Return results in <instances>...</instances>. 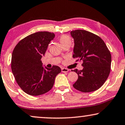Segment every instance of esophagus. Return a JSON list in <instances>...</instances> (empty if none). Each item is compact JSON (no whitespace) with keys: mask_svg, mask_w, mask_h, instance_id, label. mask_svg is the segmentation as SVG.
I'll list each match as a JSON object with an SVG mask.
<instances>
[{"mask_svg":"<svg viewBox=\"0 0 125 125\" xmlns=\"http://www.w3.org/2000/svg\"><path fill=\"white\" fill-rule=\"evenodd\" d=\"M61 70H62V73H67L68 71H69V70L66 69V68H62Z\"/></svg>","mask_w":125,"mask_h":125,"instance_id":"1","label":"esophagus"}]
</instances>
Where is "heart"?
<instances>
[{
    "mask_svg": "<svg viewBox=\"0 0 125 125\" xmlns=\"http://www.w3.org/2000/svg\"><path fill=\"white\" fill-rule=\"evenodd\" d=\"M59 41L62 46L66 44H71L72 42L71 36L68 35H62L59 38Z\"/></svg>",
    "mask_w": 125,
    "mask_h": 125,
    "instance_id": "obj_1",
    "label": "heart"
}]
</instances>
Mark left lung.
I'll list each match as a JSON object with an SVG mask.
<instances>
[{
  "label": "left lung",
  "mask_w": 125,
  "mask_h": 125,
  "mask_svg": "<svg viewBox=\"0 0 125 125\" xmlns=\"http://www.w3.org/2000/svg\"><path fill=\"white\" fill-rule=\"evenodd\" d=\"M74 40L73 57L82 61V70L74 71L78 75L73 87L81 92L99 89L109 75L111 56L104 41L96 35L82 30L71 31Z\"/></svg>",
  "instance_id": "left-lung-1"
}]
</instances>
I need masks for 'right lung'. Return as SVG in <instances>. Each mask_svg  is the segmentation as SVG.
I'll list each match as a JSON object with an SVG mask.
<instances>
[{"mask_svg":"<svg viewBox=\"0 0 125 125\" xmlns=\"http://www.w3.org/2000/svg\"><path fill=\"white\" fill-rule=\"evenodd\" d=\"M54 37V33L47 31L34 33L21 39L13 50L12 72L18 85L27 94L37 96L49 91L61 72L57 66L44 69L41 60Z\"/></svg>","mask_w":125,"mask_h":125,"instance_id":"1","label":"right lung"}]
</instances>
